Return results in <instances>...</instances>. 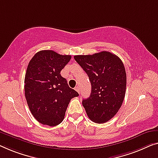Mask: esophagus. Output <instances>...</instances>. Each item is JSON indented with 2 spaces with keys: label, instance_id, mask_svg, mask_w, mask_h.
Returning a JSON list of instances; mask_svg holds the SVG:
<instances>
[{
  "label": "esophagus",
  "instance_id": "obj_1",
  "mask_svg": "<svg viewBox=\"0 0 158 158\" xmlns=\"http://www.w3.org/2000/svg\"><path fill=\"white\" fill-rule=\"evenodd\" d=\"M75 90H76L77 91V92H78L79 94L80 93V89H79V87H78V86H76V87H75Z\"/></svg>",
  "mask_w": 158,
  "mask_h": 158
}]
</instances>
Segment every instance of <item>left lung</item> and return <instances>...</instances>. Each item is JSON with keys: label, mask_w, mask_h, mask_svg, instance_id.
Instances as JSON below:
<instances>
[{"label": "left lung", "mask_w": 158, "mask_h": 158, "mask_svg": "<svg viewBox=\"0 0 158 158\" xmlns=\"http://www.w3.org/2000/svg\"><path fill=\"white\" fill-rule=\"evenodd\" d=\"M74 58L91 81L90 96L82 101L87 116L96 123L109 121L118 111L126 94V73L123 62L106 51Z\"/></svg>", "instance_id": "obj_1"}]
</instances>
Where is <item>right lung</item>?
<instances>
[{"mask_svg":"<svg viewBox=\"0 0 158 158\" xmlns=\"http://www.w3.org/2000/svg\"><path fill=\"white\" fill-rule=\"evenodd\" d=\"M71 57L52 50H42L28 64L25 96L32 116L42 124L55 126L62 123L70 101L79 96L60 74Z\"/></svg>","mask_w":158,"mask_h":158,"instance_id":"1","label":"right lung"}]
</instances>
